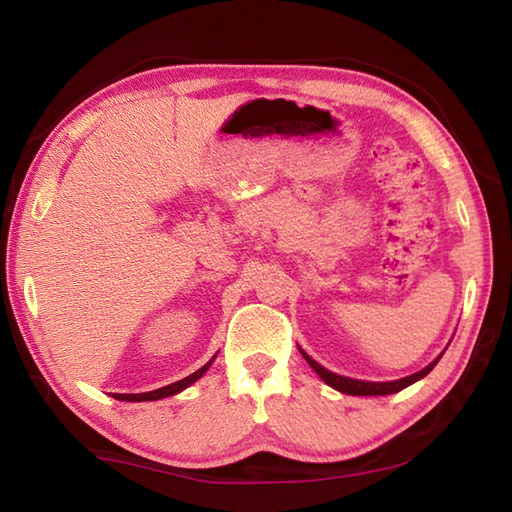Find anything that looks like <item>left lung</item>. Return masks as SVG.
Returning a JSON list of instances; mask_svg holds the SVG:
<instances>
[{
  "mask_svg": "<svg viewBox=\"0 0 512 512\" xmlns=\"http://www.w3.org/2000/svg\"><path fill=\"white\" fill-rule=\"evenodd\" d=\"M299 351H301V349H299ZM301 355L307 360V364H310V366L314 368V371L320 375V379H323L325 384H329L331 388H336V390L344 392V395H353V397H360V395H362V397L392 395V392H399V390H403L406 386H410V384H414V382H419V379L425 377L427 373H430L432 368L438 364V360H441V355H438V358H436L432 364H427V366L423 368V371L414 373V375H408V377H403V379H397V382H360V379L342 377V375H336V373L327 371V368H323L318 362H314L305 351H301Z\"/></svg>",
  "mask_w": 512,
  "mask_h": 512,
  "instance_id": "obj_1",
  "label": "left lung"
}]
</instances>
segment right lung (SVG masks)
Here are the masks:
<instances>
[{
	"instance_id": "add662e5",
	"label": "right lung",
	"mask_w": 512,
	"mask_h": 512,
	"mask_svg": "<svg viewBox=\"0 0 512 512\" xmlns=\"http://www.w3.org/2000/svg\"><path fill=\"white\" fill-rule=\"evenodd\" d=\"M211 362H213V360H209L205 366L198 368L196 373L187 375V377H183V379H178V382H174V384H170V386H163V388L150 390V392H135V395H124V392H113L111 397L120 399V401H157V399H163V397H172V395H176V392H181V390H185L187 386H192V384L196 382V379H200L202 373H205L207 368L211 366Z\"/></svg>"
}]
</instances>
